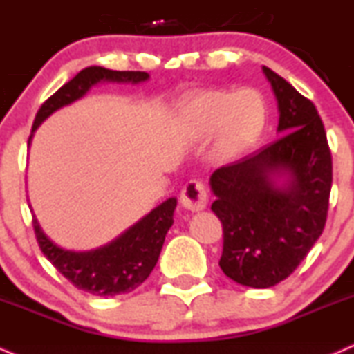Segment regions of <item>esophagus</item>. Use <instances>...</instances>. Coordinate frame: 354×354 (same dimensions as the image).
<instances>
[{"mask_svg": "<svg viewBox=\"0 0 354 354\" xmlns=\"http://www.w3.org/2000/svg\"><path fill=\"white\" fill-rule=\"evenodd\" d=\"M180 203L183 207L191 212L203 211L207 204V191L201 181L191 180L183 186L180 194Z\"/></svg>", "mask_w": 354, "mask_h": 354, "instance_id": "1", "label": "esophagus"}]
</instances>
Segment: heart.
Instances as JSON below:
<instances>
[{
    "label": "heart",
    "mask_w": 354,
    "mask_h": 354,
    "mask_svg": "<svg viewBox=\"0 0 354 354\" xmlns=\"http://www.w3.org/2000/svg\"><path fill=\"white\" fill-rule=\"evenodd\" d=\"M267 122V105L261 93L241 91H206L181 105L176 129L189 140L209 138L214 133V156L221 161L236 158L252 147Z\"/></svg>",
    "instance_id": "1"
}]
</instances>
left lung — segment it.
Masks as SVG:
<instances>
[{
    "label": "left lung",
    "mask_w": 354,
    "mask_h": 354,
    "mask_svg": "<svg viewBox=\"0 0 354 354\" xmlns=\"http://www.w3.org/2000/svg\"><path fill=\"white\" fill-rule=\"evenodd\" d=\"M282 138L211 176L223 223L219 267L234 282L269 288L300 266L325 229L333 165L313 102L263 67Z\"/></svg>",
    "instance_id": "8db88e82"
}]
</instances>
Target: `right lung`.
I'll return each mask as SVG.
<instances>
[{
    "label": "right lung",
    "mask_w": 354,
    "mask_h": 354,
    "mask_svg": "<svg viewBox=\"0 0 354 354\" xmlns=\"http://www.w3.org/2000/svg\"><path fill=\"white\" fill-rule=\"evenodd\" d=\"M148 77L150 75L142 71H110L99 66L87 67L69 82L64 84L41 105L34 118L32 131L55 110L85 95L93 84L104 80L138 84ZM28 143H31V136ZM174 207H176V199H166L163 204L155 207L150 214L131 225L129 231L123 232L109 245L88 252H72L55 245L42 232L34 216L32 227L42 254L72 285L92 295L113 297L135 290L155 269L165 236L173 224Z\"/></svg>",
    "instance_id": "add662e5"
}]
</instances>
